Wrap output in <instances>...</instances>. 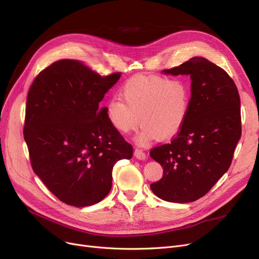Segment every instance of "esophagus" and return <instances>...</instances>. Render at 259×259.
Returning <instances> with one entry per match:
<instances>
[{
  "label": "esophagus",
  "mask_w": 259,
  "mask_h": 259,
  "mask_svg": "<svg viewBox=\"0 0 259 259\" xmlns=\"http://www.w3.org/2000/svg\"><path fill=\"white\" fill-rule=\"evenodd\" d=\"M134 156H136L138 160H141V161L146 160V154L142 150H140V149L134 150Z\"/></svg>",
  "instance_id": "1"
}]
</instances>
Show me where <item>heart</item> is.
Instances as JSON below:
<instances>
[{"label":"heart","mask_w":259,"mask_h":259,"mask_svg":"<svg viewBox=\"0 0 259 259\" xmlns=\"http://www.w3.org/2000/svg\"><path fill=\"white\" fill-rule=\"evenodd\" d=\"M120 98L110 99L107 118L116 131L129 133L143 125L136 136L137 144L148 145L157 136L167 139L184 125L190 107V89L181 78L137 75L125 82Z\"/></svg>","instance_id":"b5f03b06"}]
</instances>
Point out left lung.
<instances>
[{
	"mask_svg": "<svg viewBox=\"0 0 259 259\" xmlns=\"http://www.w3.org/2000/svg\"><path fill=\"white\" fill-rule=\"evenodd\" d=\"M162 73L190 76L192 97L178 136L150 151L163 167V178L150 188L162 200L187 203L203 197L230 168L241 137L240 98L228 73L205 58Z\"/></svg>",
	"mask_w": 259,
	"mask_h": 259,
	"instance_id": "8db88e82",
	"label": "left lung"
}]
</instances>
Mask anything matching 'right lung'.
Segmentation results:
<instances>
[{"label": "right lung", "mask_w": 259, "mask_h": 259, "mask_svg": "<svg viewBox=\"0 0 259 259\" xmlns=\"http://www.w3.org/2000/svg\"><path fill=\"white\" fill-rule=\"evenodd\" d=\"M120 73L102 77L77 60L54 62L33 80L27 96L24 139L31 167L64 203H98L112 187V170L133 148L99 103Z\"/></svg>", "instance_id": "obj_1"}]
</instances>
